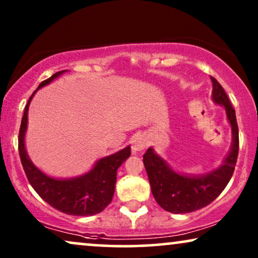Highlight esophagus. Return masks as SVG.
<instances>
[{
  "mask_svg": "<svg viewBox=\"0 0 258 258\" xmlns=\"http://www.w3.org/2000/svg\"><path fill=\"white\" fill-rule=\"evenodd\" d=\"M148 146L147 143V139L144 136H137L134 139L133 144H132V151L133 154H137L139 151H142L143 149H146Z\"/></svg>",
  "mask_w": 258,
  "mask_h": 258,
  "instance_id": "34e87169",
  "label": "esophagus"
}]
</instances>
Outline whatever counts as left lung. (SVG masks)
Returning <instances> with one entry per match:
<instances>
[{
  "label": "left lung",
  "mask_w": 258,
  "mask_h": 258,
  "mask_svg": "<svg viewBox=\"0 0 258 258\" xmlns=\"http://www.w3.org/2000/svg\"><path fill=\"white\" fill-rule=\"evenodd\" d=\"M213 82V100L224 105L227 117L231 124L232 146L228 157L220 168L203 176H184L172 171L168 164L149 148L143 155V163L149 178L151 192L164 210L172 214H186L210 204L220 196L234 174L238 156V125L235 109L230 103L223 87L215 77Z\"/></svg>",
  "instance_id": "left-lung-1"
}]
</instances>
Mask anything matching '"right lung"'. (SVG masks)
<instances>
[{
	"instance_id": "obj_1",
	"label": "right lung",
	"mask_w": 258,
	"mask_h": 258,
	"mask_svg": "<svg viewBox=\"0 0 258 258\" xmlns=\"http://www.w3.org/2000/svg\"><path fill=\"white\" fill-rule=\"evenodd\" d=\"M64 72L66 70L55 73L51 77L41 82L37 89L47 86ZM35 93L36 90L29 97L24 108L19 133L20 158L28 181L42 200L61 213L73 216H91L101 213L111 202L115 192L116 172L119 165L130 156V147L102 158L95 164L93 170L77 178L55 179L44 175L31 163L24 148L28 108Z\"/></svg>"
}]
</instances>
